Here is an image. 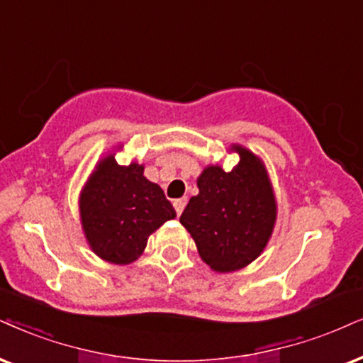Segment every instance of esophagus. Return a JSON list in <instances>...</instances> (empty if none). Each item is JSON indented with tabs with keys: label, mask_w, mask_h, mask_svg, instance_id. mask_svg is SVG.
<instances>
[{
	"label": "esophagus",
	"mask_w": 363,
	"mask_h": 363,
	"mask_svg": "<svg viewBox=\"0 0 363 363\" xmlns=\"http://www.w3.org/2000/svg\"><path fill=\"white\" fill-rule=\"evenodd\" d=\"M187 204V197H179V199H174V208H176L177 216H181L182 211H184Z\"/></svg>",
	"instance_id": "obj_1"
}]
</instances>
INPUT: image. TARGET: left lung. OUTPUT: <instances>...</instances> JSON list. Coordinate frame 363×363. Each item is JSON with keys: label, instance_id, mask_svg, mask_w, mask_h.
Masks as SVG:
<instances>
[{"label": "left lung", "instance_id": "left-lung-1", "mask_svg": "<svg viewBox=\"0 0 363 363\" xmlns=\"http://www.w3.org/2000/svg\"><path fill=\"white\" fill-rule=\"evenodd\" d=\"M240 155L231 171L209 164L197 177L181 216L201 259L216 273L245 268L263 253L277 224L278 204L264 162L245 145L231 144Z\"/></svg>", "mask_w": 363, "mask_h": 363}]
</instances>
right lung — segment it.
<instances>
[{"label": "right lung", "instance_id": "obj_1", "mask_svg": "<svg viewBox=\"0 0 363 363\" xmlns=\"http://www.w3.org/2000/svg\"><path fill=\"white\" fill-rule=\"evenodd\" d=\"M80 224L90 250L112 264L140 258L149 236L176 211L159 184L144 176V164H117L108 152L95 164L79 197Z\"/></svg>", "mask_w": 363, "mask_h": 363}]
</instances>
